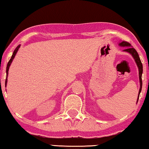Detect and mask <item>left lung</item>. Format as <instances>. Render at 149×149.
I'll use <instances>...</instances> for the list:
<instances>
[{
    "instance_id": "obj_1",
    "label": "left lung",
    "mask_w": 149,
    "mask_h": 149,
    "mask_svg": "<svg viewBox=\"0 0 149 149\" xmlns=\"http://www.w3.org/2000/svg\"><path fill=\"white\" fill-rule=\"evenodd\" d=\"M120 46L121 47H126L125 49L123 50L124 52H129L130 54L132 55V56L134 58L135 61L136 62V64L137 65V67L139 68V82H140V89L139 91V95H138V98H137V103L138 102L139 100V95L141 91V89H142V74H143V64L141 63V61L140 60V58L139 56V54L137 53V52L136 51V50L133 48L131 45L130 43L129 42H126V41H122L120 42L119 44Z\"/></svg>"
}]
</instances>
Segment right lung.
I'll use <instances>...</instances> for the list:
<instances>
[{"mask_svg": "<svg viewBox=\"0 0 149 149\" xmlns=\"http://www.w3.org/2000/svg\"><path fill=\"white\" fill-rule=\"evenodd\" d=\"M20 47V45H19L18 46H17L16 49H15L14 51L13 52V54H12V56L11 57V58L10 59L9 62H8V64H7V66H6V81H5V87H6V84H7V76H8V70H9V68H10V65L11 63L12 62V60H13V59L14 58L15 56H16V54L17 53V50H18L19 48Z\"/></svg>", "mask_w": 149, "mask_h": 149, "instance_id": "1", "label": "right lung"}]
</instances>
